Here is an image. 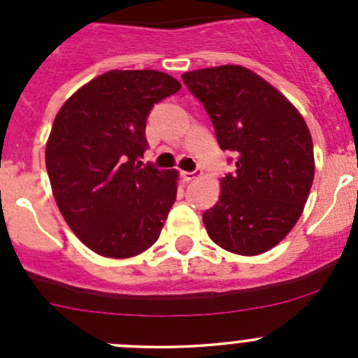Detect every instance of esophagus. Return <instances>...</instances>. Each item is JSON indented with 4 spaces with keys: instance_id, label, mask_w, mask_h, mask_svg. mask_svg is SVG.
<instances>
[{
    "instance_id": "1",
    "label": "esophagus",
    "mask_w": 358,
    "mask_h": 358,
    "mask_svg": "<svg viewBox=\"0 0 358 358\" xmlns=\"http://www.w3.org/2000/svg\"><path fill=\"white\" fill-rule=\"evenodd\" d=\"M201 175H202V169H199V168H196L194 171H183V178L185 180H194Z\"/></svg>"
}]
</instances>
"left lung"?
Here are the masks:
<instances>
[{
  "mask_svg": "<svg viewBox=\"0 0 358 358\" xmlns=\"http://www.w3.org/2000/svg\"><path fill=\"white\" fill-rule=\"evenodd\" d=\"M182 79L208 112L220 149L236 156L218 202L202 215L206 230L227 251L262 255L289 234L308 199L315 171L308 126L246 67L201 69Z\"/></svg>",
  "mask_w": 358,
  "mask_h": 358,
  "instance_id": "left-lung-1",
  "label": "left lung"
}]
</instances>
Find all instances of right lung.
<instances>
[{
  "mask_svg": "<svg viewBox=\"0 0 358 358\" xmlns=\"http://www.w3.org/2000/svg\"><path fill=\"white\" fill-rule=\"evenodd\" d=\"M182 88L159 71H109L74 93L53 121L46 171L72 232L107 258H131L157 241L176 199V171L140 159L154 103Z\"/></svg>",
  "mask_w": 358,
  "mask_h": 358,
  "instance_id": "right-lung-1",
  "label": "right lung"
}]
</instances>
